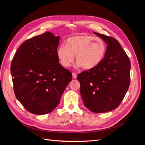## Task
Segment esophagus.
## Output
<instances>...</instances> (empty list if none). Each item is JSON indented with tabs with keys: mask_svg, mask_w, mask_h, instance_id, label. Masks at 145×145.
Masks as SVG:
<instances>
[{
	"mask_svg": "<svg viewBox=\"0 0 145 145\" xmlns=\"http://www.w3.org/2000/svg\"><path fill=\"white\" fill-rule=\"evenodd\" d=\"M72 78H77V74L75 72H72Z\"/></svg>",
	"mask_w": 145,
	"mask_h": 145,
	"instance_id": "esophagus-1",
	"label": "esophagus"
}]
</instances>
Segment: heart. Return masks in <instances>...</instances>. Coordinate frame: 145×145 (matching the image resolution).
<instances>
[{
  "label": "heart",
  "mask_w": 145,
  "mask_h": 145,
  "mask_svg": "<svg viewBox=\"0 0 145 145\" xmlns=\"http://www.w3.org/2000/svg\"><path fill=\"white\" fill-rule=\"evenodd\" d=\"M106 45L103 40L91 36H75L69 37L67 45H61L57 54L63 67H69L76 55V68L91 69L98 66L104 58Z\"/></svg>",
  "instance_id": "b5f03b06"
}]
</instances>
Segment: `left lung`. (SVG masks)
<instances>
[{
  "mask_svg": "<svg viewBox=\"0 0 145 145\" xmlns=\"http://www.w3.org/2000/svg\"><path fill=\"white\" fill-rule=\"evenodd\" d=\"M107 44L106 51L97 67L77 76L85 106L95 113L117 108L130 84L131 62L119 42L112 37L94 33Z\"/></svg>",
  "mask_w": 145,
  "mask_h": 145,
  "instance_id": "obj_1",
  "label": "left lung"
}]
</instances>
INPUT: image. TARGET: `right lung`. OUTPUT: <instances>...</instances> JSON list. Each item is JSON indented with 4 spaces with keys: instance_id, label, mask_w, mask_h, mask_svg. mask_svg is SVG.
Instances as JSON below:
<instances>
[{
    "instance_id": "add662e5",
    "label": "right lung",
    "mask_w": 145,
    "mask_h": 145,
    "mask_svg": "<svg viewBox=\"0 0 145 145\" xmlns=\"http://www.w3.org/2000/svg\"><path fill=\"white\" fill-rule=\"evenodd\" d=\"M60 37L50 32L25 40L16 51L11 73L16 98L29 112L43 115L60 102L72 73L59 62Z\"/></svg>"
}]
</instances>
